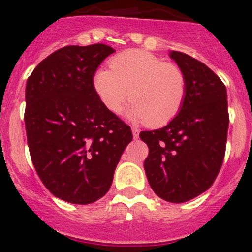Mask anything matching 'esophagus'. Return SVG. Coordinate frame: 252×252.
<instances>
[{"instance_id": "1", "label": "esophagus", "mask_w": 252, "mask_h": 252, "mask_svg": "<svg viewBox=\"0 0 252 252\" xmlns=\"http://www.w3.org/2000/svg\"><path fill=\"white\" fill-rule=\"evenodd\" d=\"M132 135L133 138H138V136H140V130L136 127H132Z\"/></svg>"}]
</instances>
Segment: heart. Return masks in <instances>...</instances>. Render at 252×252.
Masks as SVG:
<instances>
[{"mask_svg": "<svg viewBox=\"0 0 252 252\" xmlns=\"http://www.w3.org/2000/svg\"><path fill=\"white\" fill-rule=\"evenodd\" d=\"M110 68L96 70L92 86L98 100L112 114L126 111L132 122L158 127L177 116L186 97V78L176 64L142 50H128L111 60Z\"/></svg>", "mask_w": 252, "mask_h": 252, "instance_id": "heart-1", "label": "heart"}]
</instances>
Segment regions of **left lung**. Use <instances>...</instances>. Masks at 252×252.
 Returning a JSON list of instances; mask_svg holds the SVG:
<instances>
[{
    "mask_svg": "<svg viewBox=\"0 0 252 252\" xmlns=\"http://www.w3.org/2000/svg\"><path fill=\"white\" fill-rule=\"evenodd\" d=\"M170 57L186 78V97L177 116L165 127L142 131L149 146L144 167L154 192L181 204L214 184L226 150L227 91L206 64L179 51Z\"/></svg>",
    "mask_w": 252,
    "mask_h": 252,
    "instance_id": "1",
    "label": "left lung"
}]
</instances>
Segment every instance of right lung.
<instances>
[{
  "label": "right lung",
  "instance_id": "right-lung-1",
  "mask_svg": "<svg viewBox=\"0 0 252 252\" xmlns=\"http://www.w3.org/2000/svg\"><path fill=\"white\" fill-rule=\"evenodd\" d=\"M115 50L66 46L37 64L26 84L27 144L37 175L56 197L97 201L112 184L130 126L98 100L92 77Z\"/></svg>",
  "mask_w": 252,
  "mask_h": 252
}]
</instances>
